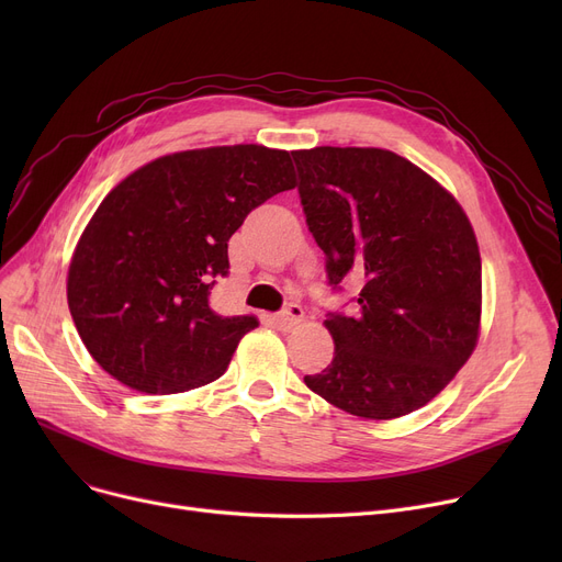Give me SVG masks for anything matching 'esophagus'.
Here are the masks:
<instances>
[{
    "label": "esophagus",
    "instance_id": "obj_1",
    "mask_svg": "<svg viewBox=\"0 0 562 562\" xmlns=\"http://www.w3.org/2000/svg\"><path fill=\"white\" fill-rule=\"evenodd\" d=\"M303 316H305V312H303V307H301V305H296V303H289L280 314H276V316H273V321H276V326H278V328L289 330V328L296 326V323H301V321H303Z\"/></svg>",
    "mask_w": 562,
    "mask_h": 562
}]
</instances>
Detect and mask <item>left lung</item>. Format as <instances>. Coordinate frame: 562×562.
Segmentation results:
<instances>
[{
    "instance_id": "obj_1",
    "label": "left lung",
    "mask_w": 562,
    "mask_h": 562,
    "mask_svg": "<svg viewBox=\"0 0 562 562\" xmlns=\"http://www.w3.org/2000/svg\"><path fill=\"white\" fill-rule=\"evenodd\" d=\"M328 284L364 280L360 312H328L335 358L305 385L364 419L409 415L464 367L481 328V252L458 200L380 147L291 153Z\"/></svg>"
}]
</instances>
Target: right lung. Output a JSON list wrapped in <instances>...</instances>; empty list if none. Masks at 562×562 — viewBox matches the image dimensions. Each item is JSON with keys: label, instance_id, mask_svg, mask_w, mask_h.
I'll list each match as a JSON object with an SVG mask.
<instances>
[{"label": "right lung", "instance_id": "right-lung-1", "mask_svg": "<svg viewBox=\"0 0 562 562\" xmlns=\"http://www.w3.org/2000/svg\"><path fill=\"white\" fill-rule=\"evenodd\" d=\"M296 187L289 153L223 145L159 157L98 206L75 248L68 307L93 360L123 385L177 394L221 378L255 316L210 305L227 241L255 206Z\"/></svg>", "mask_w": 562, "mask_h": 562}]
</instances>
